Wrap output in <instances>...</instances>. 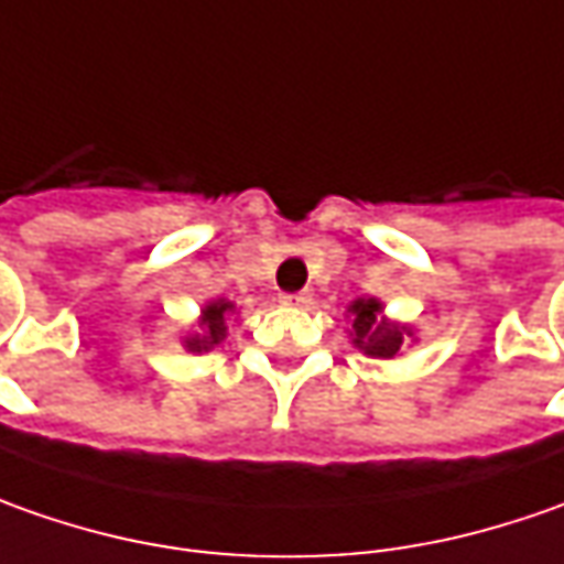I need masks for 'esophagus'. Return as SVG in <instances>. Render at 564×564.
Returning <instances> with one entry per match:
<instances>
[{
    "label": "esophagus",
    "mask_w": 564,
    "mask_h": 564,
    "mask_svg": "<svg viewBox=\"0 0 564 564\" xmlns=\"http://www.w3.org/2000/svg\"><path fill=\"white\" fill-rule=\"evenodd\" d=\"M281 302L283 305H296V308H305V305L312 302V296H308L305 290H302V293H283Z\"/></svg>",
    "instance_id": "34e87169"
}]
</instances>
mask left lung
<instances>
[{"mask_svg":"<svg viewBox=\"0 0 564 564\" xmlns=\"http://www.w3.org/2000/svg\"><path fill=\"white\" fill-rule=\"evenodd\" d=\"M356 321H352V330H356V346L365 349L368 356H378V359H393L402 346V330L387 324V321H378L380 315V302L378 300H359L352 302L349 308Z\"/></svg>","mask_w":564,"mask_h":564,"instance_id":"left-lung-1","label":"left lung"}]
</instances>
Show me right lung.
<instances>
[{"label": "right lung", "instance_id": "obj_1", "mask_svg": "<svg viewBox=\"0 0 564 564\" xmlns=\"http://www.w3.org/2000/svg\"><path fill=\"white\" fill-rule=\"evenodd\" d=\"M234 305L230 302H212L208 308H205V337H189L186 346L193 349V352H199V349H208V346H215V343L224 337V312H230Z\"/></svg>", "mask_w": 564, "mask_h": 564}]
</instances>
